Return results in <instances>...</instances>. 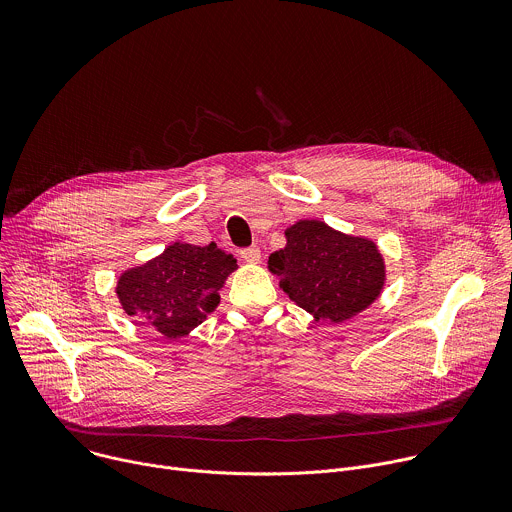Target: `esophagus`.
I'll return each mask as SVG.
<instances>
[{
	"label": "esophagus",
	"instance_id": "obj_1",
	"mask_svg": "<svg viewBox=\"0 0 512 512\" xmlns=\"http://www.w3.org/2000/svg\"><path fill=\"white\" fill-rule=\"evenodd\" d=\"M239 255H241V259H243L245 263H259V259H261V249L253 245V247L243 249Z\"/></svg>",
	"mask_w": 512,
	"mask_h": 512
}]
</instances>
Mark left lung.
Wrapping results in <instances>:
<instances>
[{
  "label": "left lung",
  "mask_w": 512,
  "mask_h": 512,
  "mask_svg": "<svg viewBox=\"0 0 512 512\" xmlns=\"http://www.w3.org/2000/svg\"><path fill=\"white\" fill-rule=\"evenodd\" d=\"M267 269L291 302L330 324L375 304L387 281L385 257L373 239L340 233L316 218L285 229V247L269 255Z\"/></svg>",
  "instance_id": "8db88e82"
}]
</instances>
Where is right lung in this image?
<instances>
[{
	"label": "right lung",
	"mask_w": 512,
	"mask_h": 512,
	"mask_svg": "<svg viewBox=\"0 0 512 512\" xmlns=\"http://www.w3.org/2000/svg\"><path fill=\"white\" fill-rule=\"evenodd\" d=\"M235 269L237 259L214 243L198 247L176 241L148 263L125 269L115 294L127 316L176 340L221 304L218 291Z\"/></svg>",
	"instance_id": "add662e5"
}]
</instances>
